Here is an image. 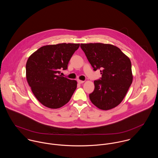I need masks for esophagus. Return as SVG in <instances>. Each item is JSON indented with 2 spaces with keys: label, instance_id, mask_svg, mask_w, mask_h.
I'll use <instances>...</instances> for the list:
<instances>
[{
  "label": "esophagus",
  "instance_id": "1",
  "mask_svg": "<svg viewBox=\"0 0 158 158\" xmlns=\"http://www.w3.org/2000/svg\"><path fill=\"white\" fill-rule=\"evenodd\" d=\"M77 82L79 83V84H81V83H83L85 81H83V80H77Z\"/></svg>",
  "mask_w": 158,
  "mask_h": 158
}]
</instances>
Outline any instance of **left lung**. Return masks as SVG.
Masks as SVG:
<instances>
[{
    "instance_id": "1",
    "label": "left lung",
    "mask_w": 158,
    "mask_h": 158,
    "mask_svg": "<svg viewBox=\"0 0 158 158\" xmlns=\"http://www.w3.org/2000/svg\"><path fill=\"white\" fill-rule=\"evenodd\" d=\"M94 70L100 69L102 78L94 81L91 102L98 108L109 110L123 100L133 82L130 58L117 47L109 44H81Z\"/></svg>"
}]
</instances>
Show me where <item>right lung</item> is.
Returning <instances> with one entry per match:
<instances>
[{
	"label": "right lung",
	"instance_id": "add662e5",
	"mask_svg": "<svg viewBox=\"0 0 158 158\" xmlns=\"http://www.w3.org/2000/svg\"><path fill=\"white\" fill-rule=\"evenodd\" d=\"M80 44L62 43L43 46L33 53L26 63V78L37 100L51 109L69 102L77 88L76 80L61 77L60 70L68 63Z\"/></svg>",
	"mask_w": 158,
	"mask_h": 158
}]
</instances>
